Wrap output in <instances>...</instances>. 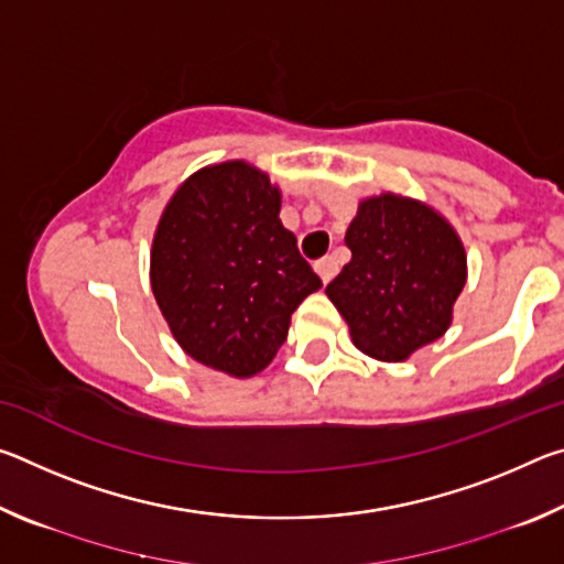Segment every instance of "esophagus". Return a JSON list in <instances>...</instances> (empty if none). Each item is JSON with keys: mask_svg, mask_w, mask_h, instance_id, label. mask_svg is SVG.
<instances>
[{"mask_svg": "<svg viewBox=\"0 0 564 564\" xmlns=\"http://www.w3.org/2000/svg\"><path fill=\"white\" fill-rule=\"evenodd\" d=\"M313 269H316V273L321 275L323 283H328L333 275L338 273V263H336V259H333V256H323V259L313 263Z\"/></svg>", "mask_w": 564, "mask_h": 564, "instance_id": "esophagus-1", "label": "esophagus"}]
</instances>
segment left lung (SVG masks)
<instances>
[{"instance_id": "left-lung-1", "label": "left lung", "mask_w": 564, "mask_h": 564, "mask_svg": "<svg viewBox=\"0 0 564 564\" xmlns=\"http://www.w3.org/2000/svg\"><path fill=\"white\" fill-rule=\"evenodd\" d=\"M350 261L326 285L366 356L400 362L443 336L467 279L460 236L415 198L360 202L346 231Z\"/></svg>"}]
</instances>
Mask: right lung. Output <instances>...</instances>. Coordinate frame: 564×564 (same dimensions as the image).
Segmentation results:
<instances>
[{
  "mask_svg": "<svg viewBox=\"0 0 564 564\" xmlns=\"http://www.w3.org/2000/svg\"><path fill=\"white\" fill-rule=\"evenodd\" d=\"M279 212L263 171L224 161L188 176L159 218L151 291L178 346L226 376L261 373L323 285Z\"/></svg>",
  "mask_w": 564,
  "mask_h": 564,
  "instance_id": "right-lung-1",
  "label": "right lung"
}]
</instances>
